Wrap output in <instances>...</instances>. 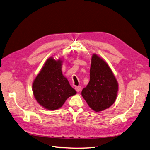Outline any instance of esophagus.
<instances>
[{"label":"esophagus","mask_w":150,"mask_h":150,"mask_svg":"<svg viewBox=\"0 0 150 150\" xmlns=\"http://www.w3.org/2000/svg\"><path fill=\"white\" fill-rule=\"evenodd\" d=\"M75 90L77 92H80L81 90V86H76L75 87Z\"/></svg>","instance_id":"34e87169"}]
</instances>
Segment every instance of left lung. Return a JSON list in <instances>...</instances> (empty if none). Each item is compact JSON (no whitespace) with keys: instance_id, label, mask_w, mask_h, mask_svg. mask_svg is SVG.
Returning <instances> with one entry per match:
<instances>
[{"instance_id":"1","label":"left lung","mask_w":150,"mask_h":150,"mask_svg":"<svg viewBox=\"0 0 150 150\" xmlns=\"http://www.w3.org/2000/svg\"><path fill=\"white\" fill-rule=\"evenodd\" d=\"M118 84L108 64L93 54L91 60L90 81L81 94L89 107L96 112L110 107L115 101Z\"/></svg>"}]
</instances>
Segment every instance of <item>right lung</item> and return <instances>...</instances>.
I'll return each instance as SVG.
<instances>
[{
    "mask_svg": "<svg viewBox=\"0 0 150 150\" xmlns=\"http://www.w3.org/2000/svg\"><path fill=\"white\" fill-rule=\"evenodd\" d=\"M62 62L48 58L32 84L35 99L48 110L60 108L69 97L77 93L62 75Z\"/></svg>",
    "mask_w": 150,
    "mask_h": 150,
    "instance_id": "obj_1",
    "label": "right lung"
}]
</instances>
